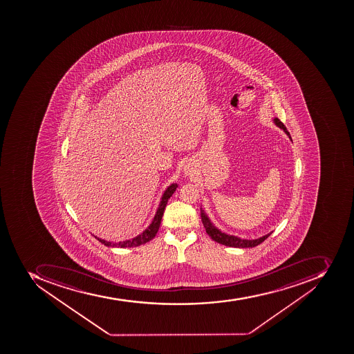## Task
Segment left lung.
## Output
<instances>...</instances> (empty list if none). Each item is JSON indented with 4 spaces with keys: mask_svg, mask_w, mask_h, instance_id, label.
I'll use <instances>...</instances> for the list:
<instances>
[{
    "mask_svg": "<svg viewBox=\"0 0 354 354\" xmlns=\"http://www.w3.org/2000/svg\"><path fill=\"white\" fill-rule=\"evenodd\" d=\"M273 120H274V124H276L278 127H280V129H283V131H286V134L290 137L289 131H287L286 126L283 125L281 120H279V118H274ZM290 138H291V137H290ZM201 212L203 227L206 229V232L209 234V237L214 240L216 243H221V245H228V247H234V248H252V247H256V245L263 243L271 234L270 232V234H266L263 237L258 238V239L254 240L241 239V238L236 237V236H230V234L221 232L219 229L216 228V227L212 225V221L209 220V218L207 217L206 212H203V209H201Z\"/></svg>",
    "mask_w": 354,
    "mask_h": 354,
    "instance_id": "left-lung-1",
    "label": "left lung"
}]
</instances>
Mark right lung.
<instances>
[{
    "label": "right lung",
    "mask_w": 354,
    "mask_h": 354,
    "mask_svg": "<svg viewBox=\"0 0 354 354\" xmlns=\"http://www.w3.org/2000/svg\"><path fill=\"white\" fill-rule=\"evenodd\" d=\"M177 184H171L168 187L167 189L165 190L164 195H162V201L159 203L158 209H157L156 214L153 217V221L147 229L144 230V232L133 238V239L125 240L122 243H114L111 241H106V240L100 239V238L95 237L96 239L100 240V243H104L106 247H118V248H131V247H138V245H144V243L151 241L153 238L156 236L157 231H158L159 225L162 223V214H164L165 207L167 205L168 199L173 196L177 188Z\"/></svg>",
    "instance_id": "right-lung-1"
}]
</instances>
